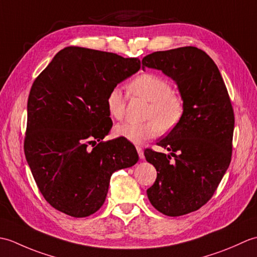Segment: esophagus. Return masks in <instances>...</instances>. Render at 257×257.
<instances>
[{
  "mask_svg": "<svg viewBox=\"0 0 257 257\" xmlns=\"http://www.w3.org/2000/svg\"><path fill=\"white\" fill-rule=\"evenodd\" d=\"M136 148H137V151H138V155H139V158H140V159H144V158H145V155H144V149L141 148L140 146H137V147H136Z\"/></svg>",
  "mask_w": 257,
  "mask_h": 257,
  "instance_id": "obj_1",
  "label": "esophagus"
}]
</instances>
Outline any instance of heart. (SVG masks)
Wrapping results in <instances>:
<instances>
[{"label": "heart", "mask_w": 257, "mask_h": 257, "mask_svg": "<svg viewBox=\"0 0 257 257\" xmlns=\"http://www.w3.org/2000/svg\"><path fill=\"white\" fill-rule=\"evenodd\" d=\"M129 91L136 97L149 101L145 122H122L114 127L119 137L135 145H141L163 133L173 130L184 114L183 98L173 91L170 81L155 73H143L130 81ZM107 109L110 116L122 119L125 109V97L119 87H112L106 98Z\"/></svg>", "instance_id": "b5f03b06"}]
</instances>
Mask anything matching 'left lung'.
I'll return each instance as SVG.
<instances>
[{
    "mask_svg": "<svg viewBox=\"0 0 257 257\" xmlns=\"http://www.w3.org/2000/svg\"><path fill=\"white\" fill-rule=\"evenodd\" d=\"M162 70L176 80L184 100V114L158 146L171 152L145 150L157 179L147 190L149 201L168 216H180L207 203L232 157L234 110L220 70L207 54L194 46L151 53L143 69Z\"/></svg>",
    "mask_w": 257,
    "mask_h": 257,
    "instance_id": "left-lung-1",
    "label": "left lung"
}]
</instances>
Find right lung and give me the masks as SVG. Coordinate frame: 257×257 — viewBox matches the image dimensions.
<instances>
[{
    "instance_id": "add662e5",
    "label": "right lung",
    "mask_w": 257,
    "mask_h": 257,
    "mask_svg": "<svg viewBox=\"0 0 257 257\" xmlns=\"http://www.w3.org/2000/svg\"><path fill=\"white\" fill-rule=\"evenodd\" d=\"M139 68L138 58L68 46L35 78L27 100L24 154L54 209L74 217L92 214L105 202L112 173L137 163L132 143L103 138L112 125L109 90Z\"/></svg>"
}]
</instances>
